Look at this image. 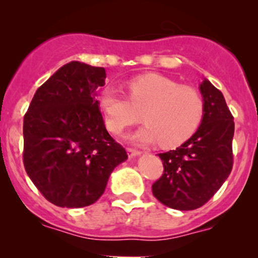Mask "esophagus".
<instances>
[{
  "label": "esophagus",
  "mask_w": 258,
  "mask_h": 258,
  "mask_svg": "<svg viewBox=\"0 0 258 258\" xmlns=\"http://www.w3.org/2000/svg\"><path fill=\"white\" fill-rule=\"evenodd\" d=\"M127 153H128V157H136V156L141 155V151L139 150H135V148H127Z\"/></svg>",
  "instance_id": "1"
}]
</instances>
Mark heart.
<instances>
[{
  "label": "heart",
  "mask_w": 258,
  "mask_h": 258,
  "mask_svg": "<svg viewBox=\"0 0 258 258\" xmlns=\"http://www.w3.org/2000/svg\"><path fill=\"white\" fill-rule=\"evenodd\" d=\"M127 87L130 99L113 87H106L100 95L105 123L113 134L136 124L144 114L146 124L132 140L139 144L160 142L163 147H176L201 126L205 101L196 88L157 74L136 77Z\"/></svg>",
  "instance_id": "heart-1"
}]
</instances>
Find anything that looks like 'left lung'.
Segmentation results:
<instances>
[{
    "mask_svg": "<svg viewBox=\"0 0 258 258\" xmlns=\"http://www.w3.org/2000/svg\"><path fill=\"white\" fill-rule=\"evenodd\" d=\"M205 116L196 132L176 150L158 153L163 173L152 184V194L173 210L204 206L230 176L233 166V116L222 92L205 79L200 85Z\"/></svg>",
    "mask_w": 258,
    "mask_h": 258,
    "instance_id": "obj_1",
    "label": "left lung"
}]
</instances>
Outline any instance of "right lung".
Masks as SVG:
<instances>
[{"instance_id": "1", "label": "right lung", "mask_w": 258, "mask_h": 258, "mask_svg": "<svg viewBox=\"0 0 258 258\" xmlns=\"http://www.w3.org/2000/svg\"><path fill=\"white\" fill-rule=\"evenodd\" d=\"M103 67L79 61L62 66L37 88L23 117V165L47 201L80 209L105 192L126 150L105 127L96 90Z\"/></svg>"}]
</instances>
